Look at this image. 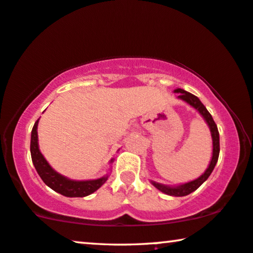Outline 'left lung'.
I'll list each match as a JSON object with an SVG mask.
<instances>
[{"mask_svg": "<svg viewBox=\"0 0 253 253\" xmlns=\"http://www.w3.org/2000/svg\"><path fill=\"white\" fill-rule=\"evenodd\" d=\"M174 92L180 93L178 96L180 99L187 101L189 105H192L194 108H196L197 111L201 113V115L203 116L204 120H206L207 123L209 124V126H210L212 140H213V153H212V160L210 162V166H209L207 171L204 172V173L201 175L200 178H197V179H195V180H193L190 182H187V184H185V185L178 186V187H168V186H164V185H161V184H157V182L152 181V184L155 186L157 189L161 190V192L168 194V195L186 196V195H188V194L193 193L194 190H196L197 188H199L200 186L202 185L203 182L209 178V175L211 174V172L213 171L215 163H217L218 157H219V152H220V145H219V132H218L217 124L214 123V121H213V119H212L211 114L208 112L206 106L201 102L199 98H197L196 96H194V94H192V93L187 92V91L182 90V89L174 90Z\"/></svg>", "mask_w": 253, "mask_h": 253, "instance_id": "8db88e82", "label": "left lung"}]
</instances>
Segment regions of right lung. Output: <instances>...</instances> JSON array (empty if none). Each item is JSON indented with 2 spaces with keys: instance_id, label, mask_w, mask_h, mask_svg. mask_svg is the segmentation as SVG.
Here are the masks:
<instances>
[{
  "instance_id": "1",
  "label": "right lung",
  "mask_w": 253,
  "mask_h": 253,
  "mask_svg": "<svg viewBox=\"0 0 253 253\" xmlns=\"http://www.w3.org/2000/svg\"><path fill=\"white\" fill-rule=\"evenodd\" d=\"M38 123L39 120L36 121L34 126L32 130L31 137V155L32 161L34 164L36 171L44 184L49 186L54 192L61 194V195L67 197H83L87 196L90 194L101 187L107 180L108 177H104L96 180H85V181H75L71 179L65 178L64 175L57 173L52 168L49 166L46 160L39 149L38 144Z\"/></svg>"
}]
</instances>
